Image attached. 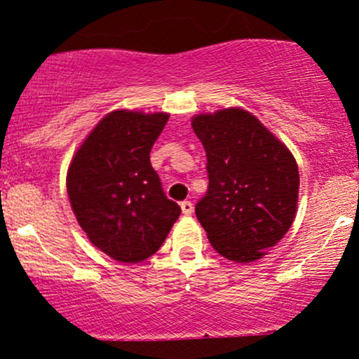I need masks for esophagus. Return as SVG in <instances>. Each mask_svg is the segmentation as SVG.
I'll list each match as a JSON object with an SVG mask.
<instances>
[{
	"mask_svg": "<svg viewBox=\"0 0 359 359\" xmlns=\"http://www.w3.org/2000/svg\"><path fill=\"white\" fill-rule=\"evenodd\" d=\"M180 208H182L184 215H191V213H193V210H194V206H193V203H191V201H182V203H180Z\"/></svg>",
	"mask_w": 359,
	"mask_h": 359,
	"instance_id": "34e87169",
	"label": "esophagus"
}]
</instances>
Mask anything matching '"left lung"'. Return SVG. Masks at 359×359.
Returning a JSON list of instances; mask_svg holds the SVG:
<instances>
[{
  "label": "left lung",
  "instance_id": "left-lung-1",
  "mask_svg": "<svg viewBox=\"0 0 359 359\" xmlns=\"http://www.w3.org/2000/svg\"><path fill=\"white\" fill-rule=\"evenodd\" d=\"M206 153L208 191L196 217L233 262H255L288 233L299 203V166L252 112L227 107L191 119Z\"/></svg>",
  "mask_w": 359,
  "mask_h": 359
}]
</instances>
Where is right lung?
Wrapping results in <instances>:
<instances>
[{"label": "right lung", "mask_w": 359, "mask_h": 359, "mask_svg": "<svg viewBox=\"0 0 359 359\" xmlns=\"http://www.w3.org/2000/svg\"><path fill=\"white\" fill-rule=\"evenodd\" d=\"M168 112L118 109L86 135L67 170V196L93 247L125 264L156 253L180 215L151 166Z\"/></svg>", "instance_id": "obj_1"}]
</instances>
